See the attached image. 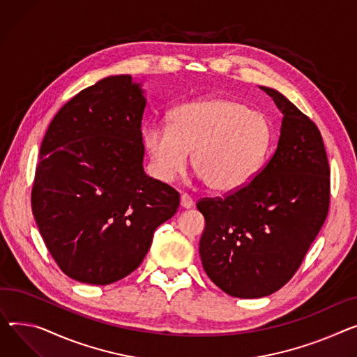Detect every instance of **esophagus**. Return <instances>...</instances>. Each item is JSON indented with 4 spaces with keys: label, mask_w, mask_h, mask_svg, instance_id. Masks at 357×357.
I'll list each match as a JSON object with an SVG mask.
<instances>
[{
    "label": "esophagus",
    "mask_w": 357,
    "mask_h": 357,
    "mask_svg": "<svg viewBox=\"0 0 357 357\" xmlns=\"http://www.w3.org/2000/svg\"><path fill=\"white\" fill-rule=\"evenodd\" d=\"M194 199L189 197L188 194H182L181 195V205L183 206V208H186V209H189V208H192L194 206Z\"/></svg>",
    "instance_id": "34e87169"
}]
</instances>
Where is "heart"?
Returning <instances> with one entry per match:
<instances>
[{"mask_svg":"<svg viewBox=\"0 0 357 357\" xmlns=\"http://www.w3.org/2000/svg\"><path fill=\"white\" fill-rule=\"evenodd\" d=\"M153 171L171 182L192 155V166L206 186L229 194L248 186L268 156L273 125L267 114L247 105L206 96L169 113V126L148 123L142 129Z\"/></svg>","mask_w":357,"mask_h":357,"instance_id":"1","label":"heart"}]
</instances>
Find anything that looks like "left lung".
<instances>
[{"mask_svg":"<svg viewBox=\"0 0 357 357\" xmlns=\"http://www.w3.org/2000/svg\"><path fill=\"white\" fill-rule=\"evenodd\" d=\"M282 113L278 145L255 179L225 198H202V267L232 297H266L291 280L323 227L330 168L323 137L286 96L263 87Z\"/></svg>","mask_w":357,"mask_h":357,"instance_id":"8db88e82","label":"left lung"}]
</instances>
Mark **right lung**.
Segmentation results:
<instances>
[{"mask_svg": "<svg viewBox=\"0 0 357 357\" xmlns=\"http://www.w3.org/2000/svg\"><path fill=\"white\" fill-rule=\"evenodd\" d=\"M146 99L129 75L68 100L40 148L31 208L47 250L80 282L106 286L135 271L179 194L144 171Z\"/></svg>", "mask_w": 357, "mask_h": 357, "instance_id": "obj_1", "label": "right lung"}]
</instances>
